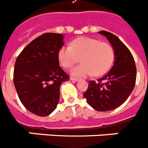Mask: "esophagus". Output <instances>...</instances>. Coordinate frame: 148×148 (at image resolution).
<instances>
[{"label":"esophagus","instance_id":"obj_1","mask_svg":"<svg viewBox=\"0 0 148 148\" xmlns=\"http://www.w3.org/2000/svg\"><path fill=\"white\" fill-rule=\"evenodd\" d=\"M71 81H74V82H77V81H79V79L78 78H75V77H71Z\"/></svg>","mask_w":148,"mask_h":148}]
</instances>
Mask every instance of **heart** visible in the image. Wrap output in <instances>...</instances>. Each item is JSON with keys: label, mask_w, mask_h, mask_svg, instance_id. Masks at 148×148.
<instances>
[{"label": "heart", "mask_w": 148, "mask_h": 148, "mask_svg": "<svg viewBox=\"0 0 148 148\" xmlns=\"http://www.w3.org/2000/svg\"><path fill=\"white\" fill-rule=\"evenodd\" d=\"M58 59L65 69L77 63L71 74L76 77L100 76L105 74L112 66L114 60V51L109 43L88 37L74 39L71 46H63L58 52Z\"/></svg>", "instance_id": "1"}]
</instances>
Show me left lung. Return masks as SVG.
Wrapping results in <instances>:
<instances>
[{"instance_id": "1", "label": "left lung", "mask_w": 148, "mask_h": 148, "mask_svg": "<svg viewBox=\"0 0 148 148\" xmlns=\"http://www.w3.org/2000/svg\"><path fill=\"white\" fill-rule=\"evenodd\" d=\"M104 36L114 51V63L102 78L90 81L83 97L93 109L107 112L119 107L127 101L135 87L136 67L130 50L116 36L110 32H98Z\"/></svg>"}]
</instances>
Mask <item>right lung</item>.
Returning a JSON list of instances; mask_svg holds the SVG:
<instances>
[{"mask_svg": "<svg viewBox=\"0 0 148 148\" xmlns=\"http://www.w3.org/2000/svg\"><path fill=\"white\" fill-rule=\"evenodd\" d=\"M64 36L47 33L37 37L18 56L13 81L21 102L30 112L47 116L60 101L62 83L69 80L60 66L59 50Z\"/></svg>", "mask_w": 148, "mask_h": 148, "instance_id": "right-lung-1", "label": "right lung"}]
</instances>
